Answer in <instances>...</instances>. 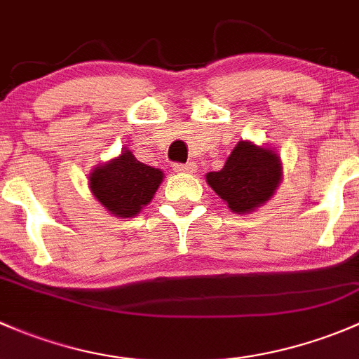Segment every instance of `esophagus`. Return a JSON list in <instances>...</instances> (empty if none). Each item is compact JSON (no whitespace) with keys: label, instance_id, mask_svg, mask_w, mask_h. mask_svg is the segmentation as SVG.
I'll return each instance as SVG.
<instances>
[{"label":"esophagus","instance_id":"obj_1","mask_svg":"<svg viewBox=\"0 0 359 359\" xmlns=\"http://www.w3.org/2000/svg\"><path fill=\"white\" fill-rule=\"evenodd\" d=\"M172 169H175V172H178V175H191V172L195 171V164H191V162H187V164H175Z\"/></svg>","mask_w":359,"mask_h":359}]
</instances>
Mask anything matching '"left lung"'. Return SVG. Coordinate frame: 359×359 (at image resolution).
Listing matches in <instances>:
<instances>
[{
  "label": "left lung",
  "instance_id": "left-lung-1",
  "mask_svg": "<svg viewBox=\"0 0 359 359\" xmlns=\"http://www.w3.org/2000/svg\"><path fill=\"white\" fill-rule=\"evenodd\" d=\"M205 181L231 212L247 214L273 197L282 181V162L273 150L238 142L223 169L207 172Z\"/></svg>",
  "mask_w": 359,
  "mask_h": 359
}]
</instances>
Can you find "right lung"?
Segmentation results:
<instances>
[{
	"label": "right lung",
	"instance_id": "add662e5",
	"mask_svg": "<svg viewBox=\"0 0 359 359\" xmlns=\"http://www.w3.org/2000/svg\"><path fill=\"white\" fill-rule=\"evenodd\" d=\"M91 194L117 217H133L154 198L164 172L140 162L129 150L98 165L88 176Z\"/></svg>",
	"mask_w": 359,
	"mask_h": 359
}]
</instances>
